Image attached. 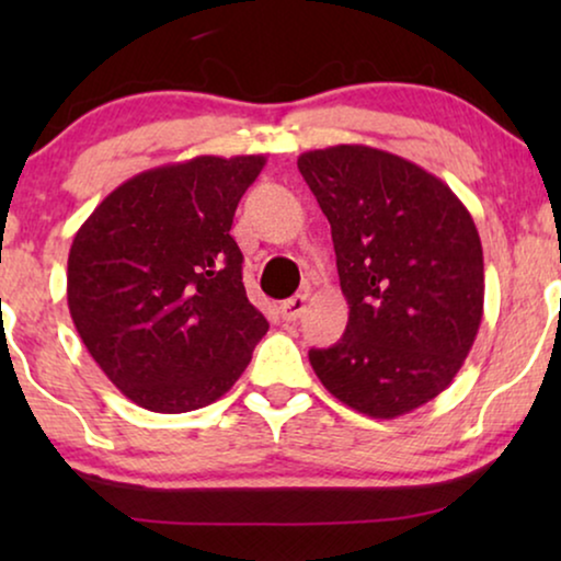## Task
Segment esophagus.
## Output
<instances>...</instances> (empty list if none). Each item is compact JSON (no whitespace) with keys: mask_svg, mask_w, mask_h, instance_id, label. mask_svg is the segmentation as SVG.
I'll use <instances>...</instances> for the list:
<instances>
[{"mask_svg":"<svg viewBox=\"0 0 561 561\" xmlns=\"http://www.w3.org/2000/svg\"><path fill=\"white\" fill-rule=\"evenodd\" d=\"M306 304H309V298L301 296V294L294 296V298H288V301L280 304V317L286 319V321L301 319V313L306 311Z\"/></svg>","mask_w":561,"mask_h":561,"instance_id":"1","label":"esophagus"}]
</instances>
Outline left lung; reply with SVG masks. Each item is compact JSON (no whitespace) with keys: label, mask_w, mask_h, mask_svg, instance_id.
I'll return each instance as SVG.
<instances>
[{"label":"left lung","mask_w":561,"mask_h":561,"mask_svg":"<svg viewBox=\"0 0 561 561\" xmlns=\"http://www.w3.org/2000/svg\"><path fill=\"white\" fill-rule=\"evenodd\" d=\"M332 225L344 336L311 350L334 398L373 419L411 413L449 388L482 321L478 227L447 183L367 145L298 158Z\"/></svg>","instance_id":"1"}]
</instances>
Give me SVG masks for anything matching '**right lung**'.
I'll return each instance as SVG.
<instances>
[{"label":"right lung","mask_w":561,"mask_h":561,"mask_svg":"<svg viewBox=\"0 0 561 561\" xmlns=\"http://www.w3.org/2000/svg\"><path fill=\"white\" fill-rule=\"evenodd\" d=\"M263 156H198L137 173L68 252V311L106 378L156 413L204 409L250 365L267 321L229 234Z\"/></svg>","instance_id":"add662e5"}]
</instances>
